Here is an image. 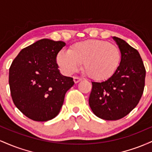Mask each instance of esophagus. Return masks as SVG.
<instances>
[{
  "label": "esophagus",
  "instance_id": "esophagus-1",
  "mask_svg": "<svg viewBox=\"0 0 152 152\" xmlns=\"http://www.w3.org/2000/svg\"><path fill=\"white\" fill-rule=\"evenodd\" d=\"M81 81V78H78V77H74V81L75 83H78V82Z\"/></svg>",
  "mask_w": 152,
  "mask_h": 152
}]
</instances>
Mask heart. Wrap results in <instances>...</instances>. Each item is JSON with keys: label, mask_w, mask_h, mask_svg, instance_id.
I'll return each mask as SVG.
<instances>
[{"label": "heart", "mask_w": 152, "mask_h": 152, "mask_svg": "<svg viewBox=\"0 0 152 152\" xmlns=\"http://www.w3.org/2000/svg\"><path fill=\"white\" fill-rule=\"evenodd\" d=\"M121 60L119 48L103 40L90 39L79 41L69 50H61L56 62L64 74L70 75L79 69L91 79L102 81L111 77L117 70Z\"/></svg>", "instance_id": "b5f03b06"}]
</instances>
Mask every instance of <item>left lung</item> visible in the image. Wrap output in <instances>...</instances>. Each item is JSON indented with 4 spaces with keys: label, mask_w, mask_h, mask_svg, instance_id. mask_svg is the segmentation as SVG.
<instances>
[{
    "label": "left lung",
    "mask_w": 152,
    "mask_h": 152,
    "mask_svg": "<svg viewBox=\"0 0 152 152\" xmlns=\"http://www.w3.org/2000/svg\"><path fill=\"white\" fill-rule=\"evenodd\" d=\"M121 52L118 69L111 77L92 82L88 103L93 113L104 120H118L133 110L144 91L146 70L137 50L121 38L112 37Z\"/></svg>",
    "instance_id": "left-lung-1"
}]
</instances>
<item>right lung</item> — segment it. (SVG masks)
<instances>
[{
	"mask_svg": "<svg viewBox=\"0 0 152 152\" xmlns=\"http://www.w3.org/2000/svg\"><path fill=\"white\" fill-rule=\"evenodd\" d=\"M64 41L44 38L20 51L9 69L13 103L28 118L46 121L60 112L65 94L74 86L73 78L63 76L56 57Z\"/></svg>",
	"mask_w": 152,
	"mask_h": 152,
	"instance_id": "right-lung-1",
	"label": "right lung"
}]
</instances>
